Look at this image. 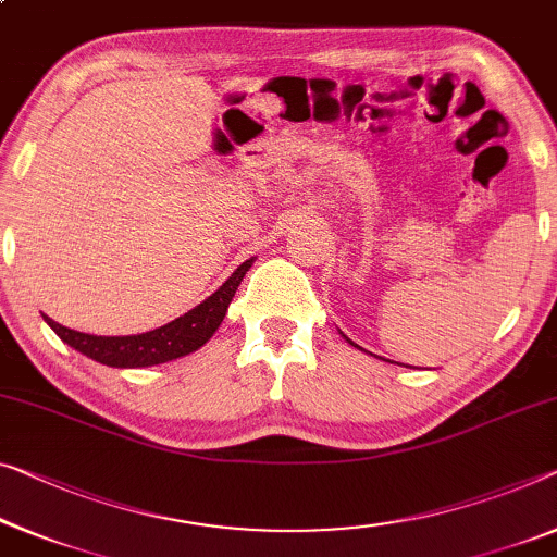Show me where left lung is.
Segmentation results:
<instances>
[{"instance_id":"left-lung-1","label":"left lung","mask_w":557,"mask_h":557,"mask_svg":"<svg viewBox=\"0 0 557 557\" xmlns=\"http://www.w3.org/2000/svg\"><path fill=\"white\" fill-rule=\"evenodd\" d=\"M343 337H345V335H343ZM345 339H347V337H345ZM347 343H350L352 347H360V345H355V343H352V339H347ZM360 350H362V347H360Z\"/></svg>"}]
</instances>
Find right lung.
I'll use <instances>...</instances> for the list:
<instances>
[{"label":"right lung","mask_w":557,"mask_h":557,"mask_svg":"<svg viewBox=\"0 0 557 557\" xmlns=\"http://www.w3.org/2000/svg\"><path fill=\"white\" fill-rule=\"evenodd\" d=\"M252 262L255 257L252 260H245L225 282H222L218 293H212L207 300L182 314V318L172 320L162 327L139 332V335H89V332L64 327L60 322L49 320L47 314L45 322L60 335L62 343L74 347V350L82 355H87V358H92L95 362L107 364V368H152V364L185 358V355L199 350V347L218 332L222 320H225L232 297H235L239 282H243L245 272L252 268Z\"/></svg>","instance_id":"1"}]
</instances>
